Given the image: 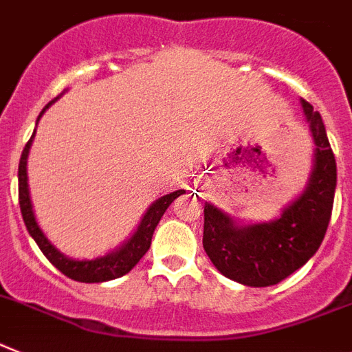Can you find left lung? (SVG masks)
Masks as SVG:
<instances>
[{
    "instance_id": "left-lung-1",
    "label": "left lung",
    "mask_w": 352,
    "mask_h": 352,
    "mask_svg": "<svg viewBox=\"0 0 352 352\" xmlns=\"http://www.w3.org/2000/svg\"><path fill=\"white\" fill-rule=\"evenodd\" d=\"M300 103L315 141V159L306 190L281 217L241 226L212 204L204 208V250L220 274L245 286L277 285L299 270L318 250L331 220L335 153L318 111L306 100Z\"/></svg>"
}]
</instances>
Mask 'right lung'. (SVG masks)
Returning <instances> with one entry per match:
<instances>
[{"mask_svg":"<svg viewBox=\"0 0 352 352\" xmlns=\"http://www.w3.org/2000/svg\"><path fill=\"white\" fill-rule=\"evenodd\" d=\"M57 100L58 96L55 100H52V102L43 109V112L39 114L37 121L41 120L44 111H46L53 102H57ZM34 135L35 132L32 134L30 141L26 143L23 153H21L17 179H19L21 214H23L26 229H28L30 236L35 240V243L39 245V249L43 250V254L46 256V259L52 263L53 267L58 268L64 276H67L69 279H75V281L103 283L129 274V272L140 263V259L143 258L144 254H146V250L150 249L153 231H155V227H157L159 220L162 218V214H164V211L168 209V206H170L177 197H181L182 193H186V191L177 190L173 191V193L164 195V197H161L159 200H155V202L148 208V211L144 212V217L141 218V223L138 226L134 234H132L125 243L121 245L120 249L112 250L107 256H102V258L96 259H82V261H76V259L66 258L60 250H57L53 247L52 241H50L48 238L44 236V232L41 231L39 223L35 220L34 208H32L30 190H28V175H26V159H28V153H30Z\"/></svg>","mask_w":352,"mask_h":352,"instance_id":"add662e5","label":"right lung"}]
</instances>
